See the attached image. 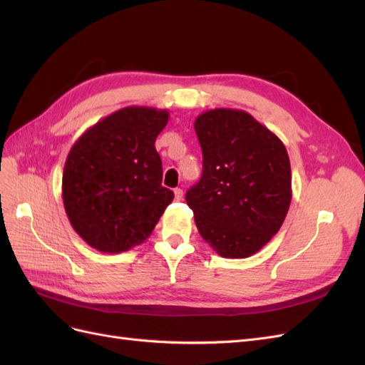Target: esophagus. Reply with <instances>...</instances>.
I'll list each match as a JSON object with an SVG mask.
<instances>
[{"instance_id":"obj_1","label":"esophagus","mask_w":365,"mask_h":365,"mask_svg":"<svg viewBox=\"0 0 365 365\" xmlns=\"http://www.w3.org/2000/svg\"><path fill=\"white\" fill-rule=\"evenodd\" d=\"M173 193H175V200L176 201H181L182 200V190L178 189V187H176V189L173 190Z\"/></svg>"}]
</instances>
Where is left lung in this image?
<instances>
[{"label": "left lung", "instance_id": "obj_1", "mask_svg": "<svg viewBox=\"0 0 365 365\" xmlns=\"http://www.w3.org/2000/svg\"><path fill=\"white\" fill-rule=\"evenodd\" d=\"M202 176L185 193L197 231L219 256L245 259L288 215L291 164L280 138L240 109L217 108L195 120Z\"/></svg>", "mask_w": 365, "mask_h": 365}]
</instances>
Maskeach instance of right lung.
Wrapping results in <instances>:
<instances>
[{"instance_id":"obj_1","label":"right lung","mask_w":365,"mask_h":365,"mask_svg":"<svg viewBox=\"0 0 365 365\" xmlns=\"http://www.w3.org/2000/svg\"><path fill=\"white\" fill-rule=\"evenodd\" d=\"M165 109L128 106L97 121L74 143L62 175L63 207L74 231L102 252L145 242L173 192L161 185L155 140Z\"/></svg>"}]
</instances>
